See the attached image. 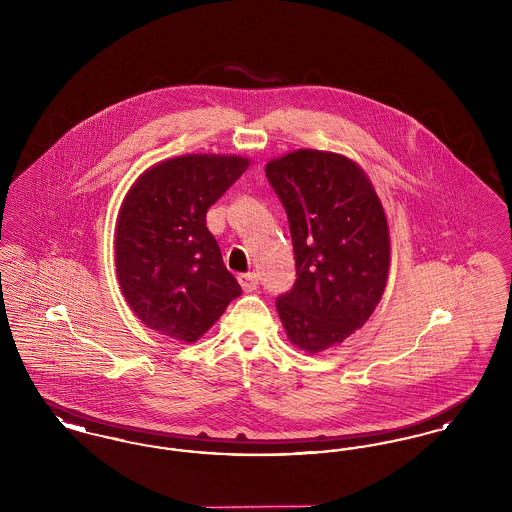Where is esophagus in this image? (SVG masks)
Listing matches in <instances>:
<instances>
[{"label":"esophagus","mask_w":512,"mask_h":512,"mask_svg":"<svg viewBox=\"0 0 512 512\" xmlns=\"http://www.w3.org/2000/svg\"><path fill=\"white\" fill-rule=\"evenodd\" d=\"M238 282H240V286H242L244 292H255L257 286H259V274H255V272L240 274V276H238Z\"/></svg>","instance_id":"obj_1"}]
</instances>
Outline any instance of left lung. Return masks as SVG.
I'll use <instances>...</instances> for the list:
<instances>
[{"label":"left lung","instance_id":"left-lung-1","mask_svg":"<svg viewBox=\"0 0 512 512\" xmlns=\"http://www.w3.org/2000/svg\"><path fill=\"white\" fill-rule=\"evenodd\" d=\"M265 172L286 209L297 268L276 309L288 340L317 355L347 340L380 303L388 219L366 172L340 153L295 149L270 159Z\"/></svg>","mask_w":512,"mask_h":512}]
</instances>
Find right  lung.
Returning <instances> with one entry per match:
<instances>
[{
  "label": "right lung",
  "instance_id": "right-lung-1",
  "mask_svg": "<svg viewBox=\"0 0 512 512\" xmlns=\"http://www.w3.org/2000/svg\"><path fill=\"white\" fill-rule=\"evenodd\" d=\"M247 167L242 155H180L149 167L124 195L115 228L117 278L147 328L194 343L242 293L205 217Z\"/></svg>",
  "mask_w": 512,
  "mask_h": 512
}]
</instances>
